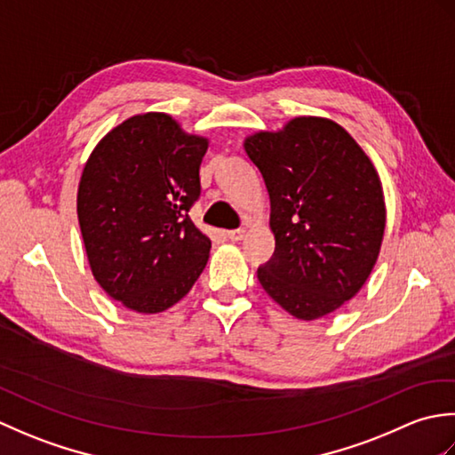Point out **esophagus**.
I'll return each instance as SVG.
<instances>
[{"instance_id":"obj_1","label":"esophagus","mask_w":455,"mask_h":455,"mask_svg":"<svg viewBox=\"0 0 455 455\" xmlns=\"http://www.w3.org/2000/svg\"><path fill=\"white\" fill-rule=\"evenodd\" d=\"M227 236L233 240V243H240V240H244L246 236V230L244 228H236V230H228Z\"/></svg>"}]
</instances>
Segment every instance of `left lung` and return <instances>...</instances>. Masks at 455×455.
<instances>
[{
    "label": "left lung",
    "instance_id": "obj_1",
    "mask_svg": "<svg viewBox=\"0 0 455 455\" xmlns=\"http://www.w3.org/2000/svg\"><path fill=\"white\" fill-rule=\"evenodd\" d=\"M269 193L275 254L258 269L264 291L299 321L334 313L360 291L379 256L383 186L354 137L303 115L244 139Z\"/></svg>",
    "mask_w": 455,
    "mask_h": 455
}]
</instances>
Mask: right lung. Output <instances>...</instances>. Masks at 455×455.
I'll return each mask as SVG.
<instances>
[{"mask_svg": "<svg viewBox=\"0 0 455 455\" xmlns=\"http://www.w3.org/2000/svg\"><path fill=\"white\" fill-rule=\"evenodd\" d=\"M207 148V137L148 111L113 127L85 162L76 201L85 256L129 311H166L207 266L211 240L188 217Z\"/></svg>", "mask_w": 455, "mask_h": 455, "instance_id": "right-lung-1", "label": "right lung"}]
</instances>
